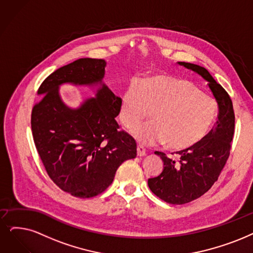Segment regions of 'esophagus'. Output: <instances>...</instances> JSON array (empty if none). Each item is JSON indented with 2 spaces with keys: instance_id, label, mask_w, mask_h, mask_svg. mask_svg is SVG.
Masks as SVG:
<instances>
[{
  "instance_id": "34e87169",
  "label": "esophagus",
  "mask_w": 253,
  "mask_h": 253,
  "mask_svg": "<svg viewBox=\"0 0 253 253\" xmlns=\"http://www.w3.org/2000/svg\"><path fill=\"white\" fill-rule=\"evenodd\" d=\"M137 155H138V157H144L146 155V150H145L144 146H142V145L137 146Z\"/></svg>"
}]
</instances>
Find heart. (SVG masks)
<instances>
[{
  "instance_id": "1",
  "label": "heart",
  "mask_w": 253,
  "mask_h": 253,
  "mask_svg": "<svg viewBox=\"0 0 253 253\" xmlns=\"http://www.w3.org/2000/svg\"><path fill=\"white\" fill-rule=\"evenodd\" d=\"M149 111L153 120L136 126L132 134L140 143H165L173 150L194 147L213 126L217 114L216 100L200 91L190 81L155 76L141 86L130 85L121 97L119 119L130 128L144 119Z\"/></svg>"
}]
</instances>
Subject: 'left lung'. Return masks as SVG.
Returning a JSON list of instances; mask_svg holds the SVG:
<instances>
[{"label":"left lung","mask_w":253,"mask_h":253,"mask_svg":"<svg viewBox=\"0 0 253 253\" xmlns=\"http://www.w3.org/2000/svg\"><path fill=\"white\" fill-rule=\"evenodd\" d=\"M193 70L209 83L216 98L219 113L213 128L200 143L189 149L176 151L178 160L156 151L164 162V169L157 177L148 179V187L155 195L171 205H184L199 198L218 179L229 157L235 133V113L225 89L218 84L205 67L178 62Z\"/></svg>","instance_id":"8db88e82"}]
</instances>
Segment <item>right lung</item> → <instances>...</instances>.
Returning a JSON list of instances; mask_svg holds the SVG:
<instances>
[{
	"mask_svg": "<svg viewBox=\"0 0 253 253\" xmlns=\"http://www.w3.org/2000/svg\"><path fill=\"white\" fill-rule=\"evenodd\" d=\"M104 59L82 58L58 68L40 85L33 107L32 134L48 176L75 197H94L112 184L116 170L137 156L135 140L118 130L121 98L103 82ZM98 85L95 98L77 109L58 93L60 84Z\"/></svg>",
	"mask_w": 253,
	"mask_h": 253,
	"instance_id": "add662e5",
	"label": "right lung"
}]
</instances>
